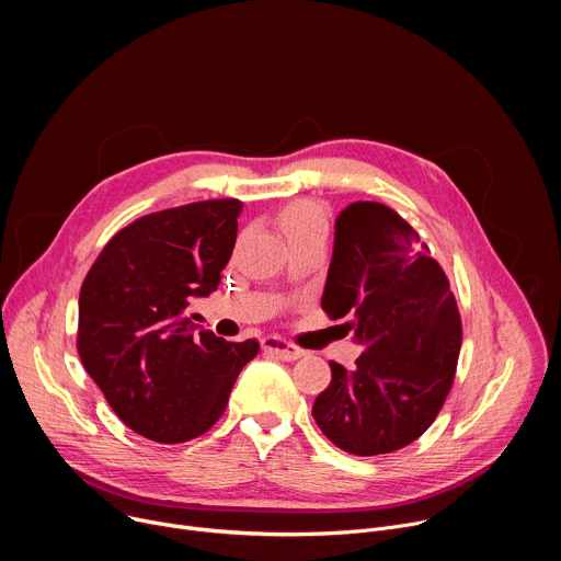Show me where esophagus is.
Wrapping results in <instances>:
<instances>
[{
  "instance_id": "1",
  "label": "esophagus",
  "mask_w": 561,
  "mask_h": 561,
  "mask_svg": "<svg viewBox=\"0 0 561 561\" xmlns=\"http://www.w3.org/2000/svg\"><path fill=\"white\" fill-rule=\"evenodd\" d=\"M262 348H264V353L275 355V357H279V359H284V362H295V359H299V357L304 355L301 348H297L295 344H290V342H286L284 337H277V335L264 337V340H262Z\"/></svg>"
}]
</instances>
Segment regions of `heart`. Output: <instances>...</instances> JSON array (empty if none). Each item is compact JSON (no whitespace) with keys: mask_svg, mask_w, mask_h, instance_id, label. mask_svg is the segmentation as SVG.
<instances>
[{"mask_svg":"<svg viewBox=\"0 0 561 561\" xmlns=\"http://www.w3.org/2000/svg\"><path fill=\"white\" fill-rule=\"evenodd\" d=\"M277 224L290 244L306 242V239H324L331 230L327 206L312 199H295L277 213Z\"/></svg>","mask_w":561,"mask_h":561,"instance_id":"1","label":"heart"}]
</instances>
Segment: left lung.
I'll return each mask as SVG.
<instances>
[{
	"label": "left lung",
	"instance_id": "8db88e82",
	"mask_svg": "<svg viewBox=\"0 0 561 561\" xmlns=\"http://www.w3.org/2000/svg\"><path fill=\"white\" fill-rule=\"evenodd\" d=\"M322 308L344 319L364 353L331 362L312 417L359 457L409 446L439 415L455 381L461 317L448 277L420 232L379 202H355L335 224Z\"/></svg>",
	"mask_w": 561,
	"mask_h": 561
}]
</instances>
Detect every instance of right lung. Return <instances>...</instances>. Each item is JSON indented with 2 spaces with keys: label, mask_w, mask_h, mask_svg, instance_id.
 Wrapping results in <instances>:
<instances>
[{
  "label": "right lung",
  "mask_w": 561,
  "mask_h": 561,
  "mask_svg": "<svg viewBox=\"0 0 561 561\" xmlns=\"http://www.w3.org/2000/svg\"><path fill=\"white\" fill-rule=\"evenodd\" d=\"M239 199L144 215L117 230L79 290L77 353L115 415L137 435L182 444L226 411L255 340L195 333L188 304L213 293L237 239Z\"/></svg>",
  "instance_id": "add662e5"
}]
</instances>
